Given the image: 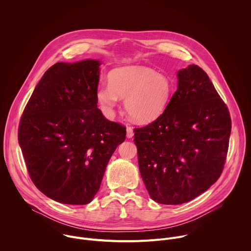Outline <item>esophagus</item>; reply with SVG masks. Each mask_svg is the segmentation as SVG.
I'll return each mask as SVG.
<instances>
[{"label":"esophagus","instance_id":"esophagus-1","mask_svg":"<svg viewBox=\"0 0 251 251\" xmlns=\"http://www.w3.org/2000/svg\"><path fill=\"white\" fill-rule=\"evenodd\" d=\"M126 131H127V134H126L127 138H132V137H133V135H134V132H133V128H131V127H127Z\"/></svg>","mask_w":251,"mask_h":251}]
</instances>
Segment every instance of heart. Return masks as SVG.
I'll return each mask as SVG.
<instances>
[{
    "instance_id": "b5f03b06",
    "label": "heart",
    "mask_w": 251,
    "mask_h": 251,
    "mask_svg": "<svg viewBox=\"0 0 251 251\" xmlns=\"http://www.w3.org/2000/svg\"><path fill=\"white\" fill-rule=\"evenodd\" d=\"M171 95L169 78L141 65L113 70L109 83L99 84L96 90V98L104 114L112 115L120 98H125L126 112L139 123H150L160 117L167 108Z\"/></svg>"
}]
</instances>
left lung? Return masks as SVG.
<instances>
[{"label": "left lung", "mask_w": 251, "mask_h": 251, "mask_svg": "<svg viewBox=\"0 0 251 251\" xmlns=\"http://www.w3.org/2000/svg\"><path fill=\"white\" fill-rule=\"evenodd\" d=\"M176 76L163 114L134 129L143 182L163 204L188 202L218 181L231 130L227 107L200 66L189 65Z\"/></svg>", "instance_id": "8db88e82"}]
</instances>
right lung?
Wrapping results in <instances>:
<instances>
[{
  "label": "right lung",
  "mask_w": 251,
  "mask_h": 251,
  "mask_svg": "<svg viewBox=\"0 0 251 251\" xmlns=\"http://www.w3.org/2000/svg\"><path fill=\"white\" fill-rule=\"evenodd\" d=\"M101 62H57L35 86L21 118L19 144L32 183L50 199L87 204L124 142V126L97 108Z\"/></svg>",
  "instance_id": "right-lung-1"
}]
</instances>
